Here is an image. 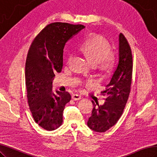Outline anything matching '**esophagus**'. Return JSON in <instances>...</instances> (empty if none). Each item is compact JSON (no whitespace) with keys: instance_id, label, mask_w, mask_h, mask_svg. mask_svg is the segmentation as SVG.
<instances>
[{"instance_id":"34e87169","label":"esophagus","mask_w":157,"mask_h":157,"mask_svg":"<svg viewBox=\"0 0 157 157\" xmlns=\"http://www.w3.org/2000/svg\"><path fill=\"white\" fill-rule=\"evenodd\" d=\"M81 98H82V97L81 96V95L77 94H72V98L75 101L80 100V99H81Z\"/></svg>"}]
</instances>
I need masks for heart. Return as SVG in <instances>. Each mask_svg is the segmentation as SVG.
<instances>
[{
	"instance_id": "b5f03b06",
	"label": "heart",
	"mask_w": 157,
	"mask_h": 157,
	"mask_svg": "<svg viewBox=\"0 0 157 157\" xmlns=\"http://www.w3.org/2000/svg\"><path fill=\"white\" fill-rule=\"evenodd\" d=\"M79 49L102 71H107L113 68L115 57L111 52V46L104 37L91 36L84 42Z\"/></svg>"
}]
</instances>
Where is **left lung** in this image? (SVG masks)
I'll use <instances>...</instances> for the list:
<instances>
[{
    "label": "left lung",
    "mask_w": 157,
    "mask_h": 157,
    "mask_svg": "<svg viewBox=\"0 0 157 157\" xmlns=\"http://www.w3.org/2000/svg\"><path fill=\"white\" fill-rule=\"evenodd\" d=\"M132 74V52L127 40L122 33L118 36V63L111 79L106 85L104 105L92 101L94 108L87 125L91 130L104 132L119 120L128 101Z\"/></svg>",
    "instance_id": "left-lung-1"
}]
</instances>
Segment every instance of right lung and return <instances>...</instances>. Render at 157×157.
<instances>
[{"instance_id": "add662e5", "label": "right lung", "mask_w": 157, "mask_h": 157, "mask_svg": "<svg viewBox=\"0 0 157 157\" xmlns=\"http://www.w3.org/2000/svg\"><path fill=\"white\" fill-rule=\"evenodd\" d=\"M85 26L54 22L47 25L30 45L25 64V83L33 117L40 127L54 131L63 123V113L71 99L66 92L52 93V81L63 64L67 42Z\"/></svg>"}]
</instances>
